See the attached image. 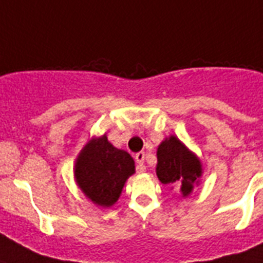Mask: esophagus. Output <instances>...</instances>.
Segmentation results:
<instances>
[{"instance_id": "1", "label": "esophagus", "mask_w": 263, "mask_h": 263, "mask_svg": "<svg viewBox=\"0 0 263 263\" xmlns=\"http://www.w3.org/2000/svg\"><path fill=\"white\" fill-rule=\"evenodd\" d=\"M144 152H138L135 155V160L136 163H138V167H136V170H138V173H144L145 171V165H144Z\"/></svg>"}]
</instances>
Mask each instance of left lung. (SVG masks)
Wrapping results in <instances>:
<instances>
[{
	"label": "left lung",
	"instance_id": "1",
	"mask_svg": "<svg viewBox=\"0 0 263 263\" xmlns=\"http://www.w3.org/2000/svg\"><path fill=\"white\" fill-rule=\"evenodd\" d=\"M156 176L163 184L176 187L183 198H187L199 186L203 174L200 159L178 136L170 135L158 145Z\"/></svg>",
	"mask_w": 263,
	"mask_h": 263
}]
</instances>
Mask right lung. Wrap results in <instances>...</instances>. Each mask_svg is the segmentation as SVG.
Returning <instances> with one entry per match:
<instances>
[{
  "label": "right lung",
  "mask_w": 263,
  "mask_h": 263,
  "mask_svg": "<svg viewBox=\"0 0 263 263\" xmlns=\"http://www.w3.org/2000/svg\"><path fill=\"white\" fill-rule=\"evenodd\" d=\"M135 174V162L124 149L109 143L107 134L92 136L74 160L73 176L81 193L99 207L114 206Z\"/></svg>",
  "instance_id": "1"
}]
</instances>
